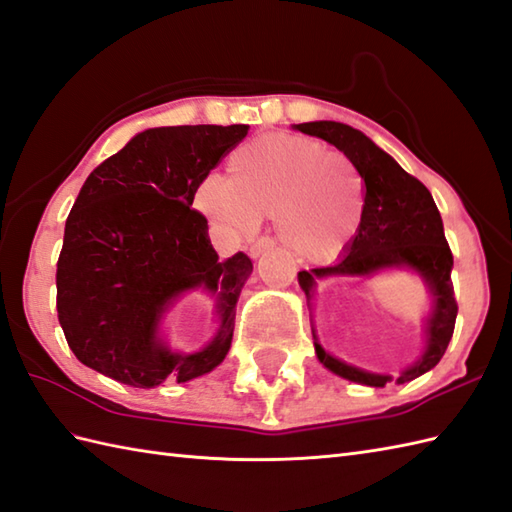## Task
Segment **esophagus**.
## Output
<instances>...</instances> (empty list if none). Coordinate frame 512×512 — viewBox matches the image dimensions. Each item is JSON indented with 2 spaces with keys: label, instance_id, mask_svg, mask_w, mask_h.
<instances>
[{
  "label": "esophagus",
  "instance_id": "esophagus-1",
  "mask_svg": "<svg viewBox=\"0 0 512 512\" xmlns=\"http://www.w3.org/2000/svg\"><path fill=\"white\" fill-rule=\"evenodd\" d=\"M274 247V241H271L269 236H263V238H258V241L249 247V256L252 258H258V256H263L265 252H269V249Z\"/></svg>",
  "mask_w": 512,
  "mask_h": 512
}]
</instances>
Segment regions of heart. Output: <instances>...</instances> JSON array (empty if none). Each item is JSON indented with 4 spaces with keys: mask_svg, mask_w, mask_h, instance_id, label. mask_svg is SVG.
<instances>
[{
    "mask_svg": "<svg viewBox=\"0 0 512 512\" xmlns=\"http://www.w3.org/2000/svg\"><path fill=\"white\" fill-rule=\"evenodd\" d=\"M230 179L203 177L192 203L214 227L252 236L276 219L278 238L309 263L335 258L357 232L363 179L346 155L289 133H267L230 155Z\"/></svg>",
    "mask_w": 512,
    "mask_h": 512,
    "instance_id": "b5f03b06",
    "label": "heart"
}]
</instances>
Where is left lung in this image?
Segmentation results:
<instances>
[{
  "mask_svg": "<svg viewBox=\"0 0 512 512\" xmlns=\"http://www.w3.org/2000/svg\"><path fill=\"white\" fill-rule=\"evenodd\" d=\"M293 127L306 135L322 138L342 151L357 166L363 184H366L361 221L357 234L346 247V254L331 267H317L298 274L306 300L311 302L317 278H370L385 269L414 271L429 289L431 313L425 320L423 355L396 377V383L414 381L434 368L445 355L458 315V302L451 282L453 256L434 197L416 177L405 173L392 155L348 124L317 120L293 124ZM313 339L317 359L337 377L370 385V388H383L385 383L392 381L390 374L361 370L333 357L317 342L315 331Z\"/></svg>",
  "mask_w": 512,
  "mask_h": 512,
  "instance_id": "obj_1",
  "label": "left lung"
}]
</instances>
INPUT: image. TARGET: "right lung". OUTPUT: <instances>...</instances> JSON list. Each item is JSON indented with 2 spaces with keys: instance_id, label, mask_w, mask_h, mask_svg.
Instances as JSON below:
<instances>
[{
  "instance_id": "1",
  "label": "right lung",
  "mask_w": 512,
  "mask_h": 512,
  "mask_svg": "<svg viewBox=\"0 0 512 512\" xmlns=\"http://www.w3.org/2000/svg\"><path fill=\"white\" fill-rule=\"evenodd\" d=\"M247 124L146 129L85 179L65 221L56 311L76 359L133 388L184 383L232 346L236 302L252 260H219L195 188L247 135ZM218 295L220 328L197 353H173L161 320L179 294Z\"/></svg>"
}]
</instances>
